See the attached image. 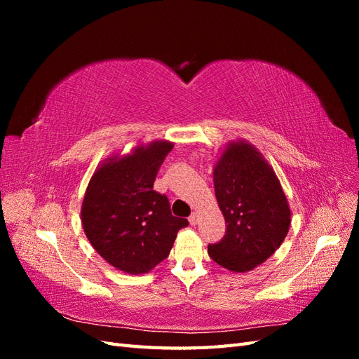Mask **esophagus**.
Wrapping results in <instances>:
<instances>
[{
	"instance_id": "esophagus-1",
	"label": "esophagus",
	"mask_w": 359,
	"mask_h": 359,
	"mask_svg": "<svg viewBox=\"0 0 359 359\" xmlns=\"http://www.w3.org/2000/svg\"><path fill=\"white\" fill-rule=\"evenodd\" d=\"M189 222H190V224H191V226L198 224V222H199V215H198L196 212H193V214L189 217Z\"/></svg>"
}]
</instances>
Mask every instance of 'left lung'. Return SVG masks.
<instances>
[{
  "label": "left lung",
  "mask_w": 359,
  "mask_h": 359,
  "mask_svg": "<svg viewBox=\"0 0 359 359\" xmlns=\"http://www.w3.org/2000/svg\"><path fill=\"white\" fill-rule=\"evenodd\" d=\"M214 189L226 235L208 255L233 273H247L276 253L290 227V208L273 166L243 139L226 145L214 166Z\"/></svg>",
  "instance_id": "1"
}]
</instances>
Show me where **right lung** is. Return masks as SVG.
I'll return each instance as SVG.
<instances>
[{
    "label": "right lung",
    "mask_w": 359,
    "mask_h": 359,
    "mask_svg": "<svg viewBox=\"0 0 359 359\" xmlns=\"http://www.w3.org/2000/svg\"><path fill=\"white\" fill-rule=\"evenodd\" d=\"M173 148L166 139L112 156L86 187L81 220L88 241L107 264L127 274L149 273L165 260L180 229L189 224L170 212L154 187L158 168Z\"/></svg>",
    "instance_id": "obj_1"
}]
</instances>
